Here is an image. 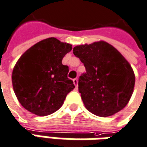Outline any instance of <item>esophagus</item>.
<instances>
[{
	"mask_svg": "<svg viewBox=\"0 0 147 147\" xmlns=\"http://www.w3.org/2000/svg\"><path fill=\"white\" fill-rule=\"evenodd\" d=\"M73 83L76 87H78V79H74Z\"/></svg>",
	"mask_w": 147,
	"mask_h": 147,
	"instance_id": "1",
	"label": "esophagus"
}]
</instances>
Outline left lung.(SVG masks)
Masks as SVG:
<instances>
[{
  "label": "left lung",
  "instance_id": "8db88e82",
  "mask_svg": "<svg viewBox=\"0 0 147 147\" xmlns=\"http://www.w3.org/2000/svg\"><path fill=\"white\" fill-rule=\"evenodd\" d=\"M73 53L86 68L78 84L85 107L100 117L111 116L123 109L135 83L134 71L123 56L102 40L77 45Z\"/></svg>",
  "mask_w": 147,
  "mask_h": 147
}]
</instances>
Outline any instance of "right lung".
I'll list each match as a JSON object with an SVG mask.
<instances>
[{
	"label": "right lung",
	"mask_w": 147,
	"mask_h": 147,
	"mask_svg": "<svg viewBox=\"0 0 147 147\" xmlns=\"http://www.w3.org/2000/svg\"><path fill=\"white\" fill-rule=\"evenodd\" d=\"M71 45L50 37L32 46L17 60L12 73L13 91L21 105L38 116L59 110L75 88L62 59Z\"/></svg>",
	"instance_id": "obj_1"
}]
</instances>
